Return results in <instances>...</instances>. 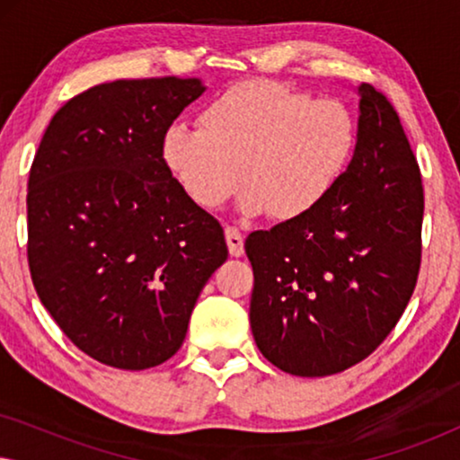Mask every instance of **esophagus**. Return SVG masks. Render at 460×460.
<instances>
[{
	"label": "esophagus",
	"instance_id": "esophagus-1",
	"mask_svg": "<svg viewBox=\"0 0 460 460\" xmlns=\"http://www.w3.org/2000/svg\"><path fill=\"white\" fill-rule=\"evenodd\" d=\"M226 243H228V251L232 257H241L244 253L243 234L234 228V226H228V228H226Z\"/></svg>",
	"mask_w": 460,
	"mask_h": 460
}]
</instances>
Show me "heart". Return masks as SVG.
I'll return each mask as SVG.
<instances>
[{"label":"heart","instance_id":"1","mask_svg":"<svg viewBox=\"0 0 460 460\" xmlns=\"http://www.w3.org/2000/svg\"><path fill=\"white\" fill-rule=\"evenodd\" d=\"M200 129L172 125L161 159L194 205L217 209L243 180L238 209L297 222L341 181L356 150V119L339 100L274 81H243L200 111Z\"/></svg>","mask_w":460,"mask_h":460}]
</instances>
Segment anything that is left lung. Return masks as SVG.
<instances>
[{
	"label": "left lung",
	"instance_id": "8db88e82",
	"mask_svg": "<svg viewBox=\"0 0 460 460\" xmlns=\"http://www.w3.org/2000/svg\"><path fill=\"white\" fill-rule=\"evenodd\" d=\"M358 140L343 178L316 211L251 232L249 320L276 368L326 376L379 348L417 285L423 184L398 112L358 87Z\"/></svg>",
	"mask_w": 460,
	"mask_h": 460
}]
</instances>
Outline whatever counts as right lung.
I'll return each instance as SVG.
<instances>
[{
    "mask_svg": "<svg viewBox=\"0 0 460 460\" xmlns=\"http://www.w3.org/2000/svg\"><path fill=\"white\" fill-rule=\"evenodd\" d=\"M200 79H119L68 100L29 173V270L41 304L93 360L144 370L184 343L224 230L161 159Z\"/></svg>",
    "mask_w": 460,
    "mask_h": 460,
    "instance_id": "add662e5",
    "label": "right lung"
}]
</instances>
